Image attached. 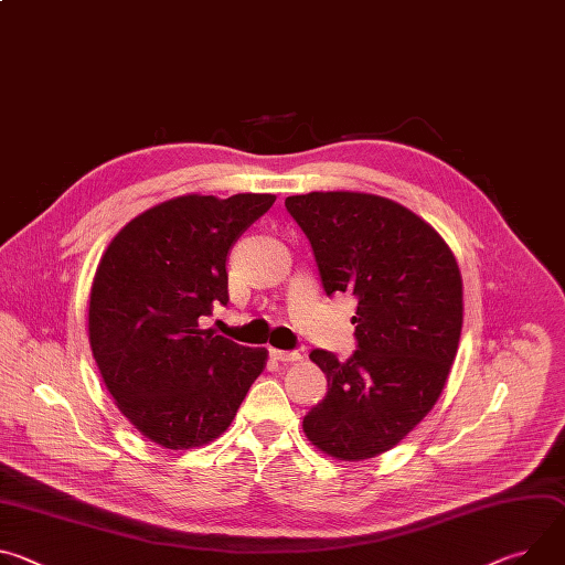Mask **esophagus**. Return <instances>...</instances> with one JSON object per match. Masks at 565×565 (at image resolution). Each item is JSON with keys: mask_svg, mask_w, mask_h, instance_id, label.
Masks as SVG:
<instances>
[{"mask_svg": "<svg viewBox=\"0 0 565 565\" xmlns=\"http://www.w3.org/2000/svg\"><path fill=\"white\" fill-rule=\"evenodd\" d=\"M270 355L279 363H295L301 358L299 351H284V349H270Z\"/></svg>", "mask_w": 565, "mask_h": 565, "instance_id": "obj_1", "label": "esophagus"}]
</instances>
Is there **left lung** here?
<instances>
[{"label": "left lung", "mask_w": 565, "mask_h": 565, "mask_svg": "<svg viewBox=\"0 0 565 565\" xmlns=\"http://www.w3.org/2000/svg\"><path fill=\"white\" fill-rule=\"evenodd\" d=\"M327 295L358 299V349H313L327 396L303 433L327 455L367 459L396 446L437 403L461 333V275L446 241L403 204L355 191L288 195Z\"/></svg>", "instance_id": "left-lung-1"}]
</instances>
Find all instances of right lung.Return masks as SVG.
Returning a JSON list of instances; mask_svg holds the SVG:
<instances>
[{"mask_svg": "<svg viewBox=\"0 0 565 565\" xmlns=\"http://www.w3.org/2000/svg\"><path fill=\"white\" fill-rule=\"evenodd\" d=\"M277 198L180 195L132 218L89 292V347L121 415L171 450L214 441L266 367L252 349L200 329L227 303V254Z\"/></svg>", "mask_w": 565, "mask_h": 565, "instance_id": "right-lung-1", "label": "right lung"}]
</instances>
